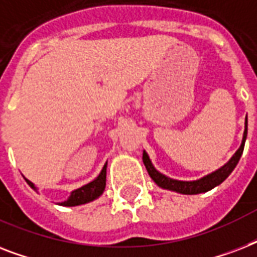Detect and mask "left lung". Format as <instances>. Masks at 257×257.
<instances>
[{
	"instance_id": "8db88e82",
	"label": "left lung",
	"mask_w": 257,
	"mask_h": 257,
	"mask_svg": "<svg viewBox=\"0 0 257 257\" xmlns=\"http://www.w3.org/2000/svg\"><path fill=\"white\" fill-rule=\"evenodd\" d=\"M247 133L248 120L247 117H245L243 140H241V144H240L239 149L236 151L235 155H233L223 167H220L219 169H216L215 172H212L209 175L204 176L201 179L192 180V181H183V180L171 179V177L165 176L164 173H161V172H159L155 168V165L152 164V161L149 159L148 153L145 152V151H143V161H144L145 168L148 171L151 179H152L159 187L163 188V189L177 192V193H181V195H197V193H204V192L211 191V189H213L215 187L220 185L224 180L227 179L228 176L231 175L232 171L236 168V165L239 163L240 157L243 155L244 144H245V139H247Z\"/></svg>"
}]
</instances>
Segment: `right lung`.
Listing matches in <instances>:
<instances>
[{
    "instance_id": "right-lung-1",
    "label": "right lung",
    "mask_w": 257,
    "mask_h": 257,
    "mask_svg": "<svg viewBox=\"0 0 257 257\" xmlns=\"http://www.w3.org/2000/svg\"><path fill=\"white\" fill-rule=\"evenodd\" d=\"M106 165H108V161L105 163V165L101 169L100 175L97 176L96 179L90 181V183L85 184V185H82V187L72 191L70 192V196L65 201H61V203L58 204L64 205V207H76V205L90 203L93 200L98 199L104 193L105 185H106ZM25 180L26 183L29 184L30 188H33L34 191H38V188L32 181H29L28 179Z\"/></svg>"
}]
</instances>
